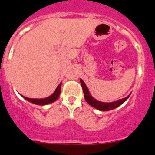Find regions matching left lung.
<instances>
[{
    "label": "left lung",
    "instance_id": "left-lung-1",
    "mask_svg": "<svg viewBox=\"0 0 155 155\" xmlns=\"http://www.w3.org/2000/svg\"><path fill=\"white\" fill-rule=\"evenodd\" d=\"M81 86H82L83 88V92H84V99L87 101L89 105H91L93 107L96 108L97 110H102V111H107V110H113L114 108L117 107L120 105L124 103L125 100L129 97V96H128L127 97L124 98V99H121V100H117L115 102H113V103H103V102L98 101L96 99H94L92 96L90 95L89 92H88V88L86 87L85 84L84 83L81 79Z\"/></svg>",
    "mask_w": 155,
    "mask_h": 155
}]
</instances>
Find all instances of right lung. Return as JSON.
I'll use <instances>...</instances> for the list:
<instances>
[{"label": "right lung", "instance_id": "1", "mask_svg": "<svg viewBox=\"0 0 155 155\" xmlns=\"http://www.w3.org/2000/svg\"><path fill=\"white\" fill-rule=\"evenodd\" d=\"M60 92H61V83L58 85V87L55 89V92L51 96H50L49 97L45 98V99H30V98L25 97V96H23V97L26 100L31 102L32 104H37V105H45V104H51V103H52V102L55 101V100H57L59 96Z\"/></svg>", "mask_w": 155, "mask_h": 155}]
</instances>
